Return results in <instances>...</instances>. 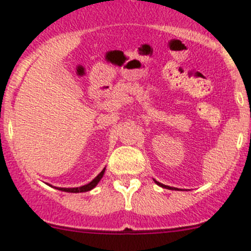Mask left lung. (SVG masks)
Returning <instances> with one entry per match:
<instances>
[{
    "mask_svg": "<svg viewBox=\"0 0 251 251\" xmlns=\"http://www.w3.org/2000/svg\"><path fill=\"white\" fill-rule=\"evenodd\" d=\"M154 182H156V183H157V184H158V186L163 187V188H167V189H175V188H172V187H170V186H165V184L160 183V182H157V181H154Z\"/></svg>",
    "mask_w": 251,
    "mask_h": 251,
    "instance_id": "left-lung-1",
    "label": "left lung"
}]
</instances>
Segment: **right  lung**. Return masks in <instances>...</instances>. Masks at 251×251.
I'll return each mask as SVG.
<instances>
[{
  "mask_svg": "<svg viewBox=\"0 0 251 251\" xmlns=\"http://www.w3.org/2000/svg\"><path fill=\"white\" fill-rule=\"evenodd\" d=\"M104 172H105V168L101 171V172L99 173V175L97 176V177H95V178L93 179V181L90 182V183L85 184V186L75 187V188H59V191L69 192V193H79V192H88V191H91V189H93L94 187H95L98 183H99L100 179L102 178V176H104Z\"/></svg>",
  "mask_w": 251,
  "mask_h": 251,
  "instance_id": "add662e5",
  "label": "right lung"
}]
</instances>
